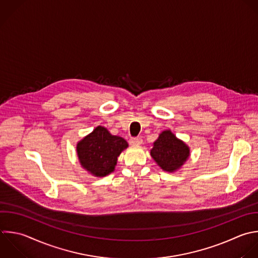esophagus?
<instances>
[{"label": "esophagus", "instance_id": "obj_1", "mask_svg": "<svg viewBox=\"0 0 258 258\" xmlns=\"http://www.w3.org/2000/svg\"><path fill=\"white\" fill-rule=\"evenodd\" d=\"M129 142L132 145H140L142 143V139H141V137H131Z\"/></svg>", "mask_w": 258, "mask_h": 258}]
</instances>
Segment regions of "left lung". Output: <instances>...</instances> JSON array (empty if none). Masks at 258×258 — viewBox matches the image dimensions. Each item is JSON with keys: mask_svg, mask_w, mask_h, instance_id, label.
Here are the masks:
<instances>
[{"mask_svg": "<svg viewBox=\"0 0 258 258\" xmlns=\"http://www.w3.org/2000/svg\"><path fill=\"white\" fill-rule=\"evenodd\" d=\"M150 154L163 170L174 171L187 159L189 149L169 130H165L153 143Z\"/></svg>", "mask_w": 258, "mask_h": 258, "instance_id": "obj_1", "label": "left lung"}]
</instances>
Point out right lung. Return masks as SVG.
Wrapping results in <instances>:
<instances>
[{
  "label": "right lung",
  "mask_w": 258,
  "mask_h": 258,
  "mask_svg": "<svg viewBox=\"0 0 258 258\" xmlns=\"http://www.w3.org/2000/svg\"><path fill=\"white\" fill-rule=\"evenodd\" d=\"M127 147L124 138L99 126L79 142L77 151L84 168L94 175L105 176L114 170L118 156Z\"/></svg>",
  "instance_id": "obj_1"
}]
</instances>
